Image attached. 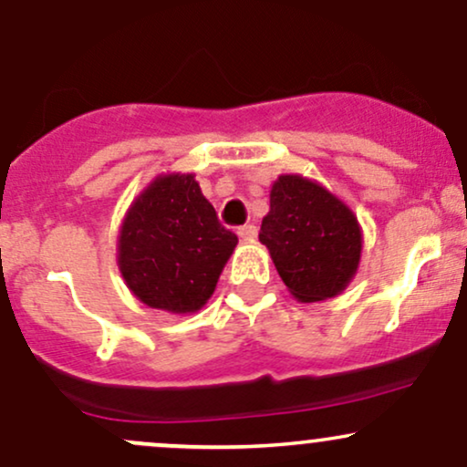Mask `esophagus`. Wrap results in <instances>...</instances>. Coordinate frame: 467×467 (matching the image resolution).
<instances>
[{"label":"esophagus","mask_w":467,"mask_h":467,"mask_svg":"<svg viewBox=\"0 0 467 467\" xmlns=\"http://www.w3.org/2000/svg\"><path fill=\"white\" fill-rule=\"evenodd\" d=\"M237 234L244 241H250V239H254L256 237V226L254 223H245V226H241L239 230H237Z\"/></svg>","instance_id":"obj_1"}]
</instances>
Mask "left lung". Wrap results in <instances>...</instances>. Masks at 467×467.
<instances>
[{"label": "left lung", "mask_w": 467, "mask_h": 467, "mask_svg": "<svg viewBox=\"0 0 467 467\" xmlns=\"http://www.w3.org/2000/svg\"><path fill=\"white\" fill-rule=\"evenodd\" d=\"M259 241L301 303L342 292L360 265L362 230L345 202L303 175H278Z\"/></svg>", "instance_id": "obj_1"}]
</instances>
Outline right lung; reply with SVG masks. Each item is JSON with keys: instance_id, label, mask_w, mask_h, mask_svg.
I'll return each instance as SVG.
<instances>
[{"instance_id": "right-lung-1", "label": "right lung", "mask_w": 467, "mask_h": 467, "mask_svg": "<svg viewBox=\"0 0 467 467\" xmlns=\"http://www.w3.org/2000/svg\"><path fill=\"white\" fill-rule=\"evenodd\" d=\"M192 173L155 178L127 211L118 267L138 301L171 314L206 305L237 245Z\"/></svg>"}]
</instances>
